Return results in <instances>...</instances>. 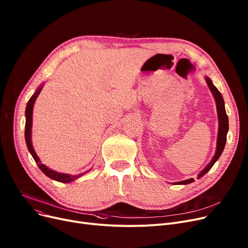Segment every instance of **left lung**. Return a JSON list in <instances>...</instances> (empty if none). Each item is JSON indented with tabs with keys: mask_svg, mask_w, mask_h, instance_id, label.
<instances>
[{
	"mask_svg": "<svg viewBox=\"0 0 248 248\" xmlns=\"http://www.w3.org/2000/svg\"><path fill=\"white\" fill-rule=\"evenodd\" d=\"M205 80L207 82L208 87H209L210 91L212 93L214 99H215V103H216V108H217V115H218V135H217V142H216V152L215 155H213V158L211 159V161L207 164V166L203 169V170L199 173L198 175V179H200L201 177H203L210 169L213 167V165L216 163V161L220 158L221 154H222L224 148H225V144H226V137H227V133H228V116L226 114V110H225V104H224V99L222 97V94L220 93V91L216 88V86L212 83L211 79L208 76H205ZM194 179H187L184 181H180V182H176L174 183L175 185H187L190 183H193Z\"/></svg>",
	"mask_w": 248,
	"mask_h": 248,
	"instance_id": "obj_1",
	"label": "left lung"
}]
</instances>
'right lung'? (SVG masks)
<instances>
[{
    "instance_id": "1",
    "label": "right lung",
    "mask_w": 248,
    "mask_h": 248,
    "mask_svg": "<svg viewBox=\"0 0 248 248\" xmlns=\"http://www.w3.org/2000/svg\"><path fill=\"white\" fill-rule=\"evenodd\" d=\"M43 84H41L40 86L38 87V89L35 91V93L31 96V98L29 99L28 103H27V107H26V110H25V116H26V124H25V140H26V145H27V148L30 152V154L32 155L33 159L35 160L36 164H38V167L40 170L50 179L52 180H55L57 182H61V183H70V182L80 178L82 175L86 174L89 171H86L84 173L81 174H78V175H69V174H64V173H59L56 172L54 170H52V169L48 168L47 166H45L44 164L41 163L40 159L37 155L33 145H32V115H33V108H34V103L36 98L38 97V95L40 94L41 90L43 88Z\"/></svg>"
}]
</instances>
